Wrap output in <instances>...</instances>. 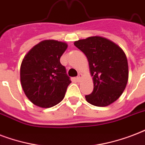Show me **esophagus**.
I'll return each mask as SVG.
<instances>
[{"label": "esophagus", "instance_id": "1", "mask_svg": "<svg viewBox=\"0 0 145 145\" xmlns=\"http://www.w3.org/2000/svg\"><path fill=\"white\" fill-rule=\"evenodd\" d=\"M81 78H82V74H78V76L76 78V81H77V82H79V81L81 80Z\"/></svg>", "mask_w": 145, "mask_h": 145}]
</instances>
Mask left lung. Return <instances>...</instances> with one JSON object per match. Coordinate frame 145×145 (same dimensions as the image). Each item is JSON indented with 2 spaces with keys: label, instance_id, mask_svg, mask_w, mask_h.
Returning a JSON list of instances; mask_svg holds the SVG:
<instances>
[{
  "label": "left lung",
  "instance_id": "1",
  "mask_svg": "<svg viewBox=\"0 0 145 145\" xmlns=\"http://www.w3.org/2000/svg\"><path fill=\"white\" fill-rule=\"evenodd\" d=\"M87 57L94 89L85 99L94 106H108L120 97L129 77L126 56L117 44L100 36L89 37L74 43Z\"/></svg>",
  "mask_w": 145,
  "mask_h": 145
}]
</instances>
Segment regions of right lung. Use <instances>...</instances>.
Segmentation results:
<instances>
[{"label": "right lung", "mask_w": 145, "mask_h": 145, "mask_svg": "<svg viewBox=\"0 0 145 145\" xmlns=\"http://www.w3.org/2000/svg\"><path fill=\"white\" fill-rule=\"evenodd\" d=\"M67 44L44 40L34 46L22 60L20 81L27 97L37 106L48 108L59 104L71 80L60 59Z\"/></svg>", "instance_id": "obj_1"}]
</instances>
